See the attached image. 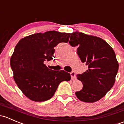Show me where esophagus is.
<instances>
[{"label": "esophagus", "mask_w": 124, "mask_h": 124, "mask_svg": "<svg viewBox=\"0 0 124 124\" xmlns=\"http://www.w3.org/2000/svg\"><path fill=\"white\" fill-rule=\"evenodd\" d=\"M71 78L73 80L76 79V75H75V73L74 71H72V72L70 73Z\"/></svg>", "instance_id": "obj_1"}]
</instances>
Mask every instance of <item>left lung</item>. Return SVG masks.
<instances>
[{
	"mask_svg": "<svg viewBox=\"0 0 124 124\" xmlns=\"http://www.w3.org/2000/svg\"><path fill=\"white\" fill-rule=\"evenodd\" d=\"M69 43L78 46V54L88 70L77 75L82 89L75 93L79 100L93 103L105 96L113 86L119 64L112 47L99 37L78 31L71 34Z\"/></svg>",
	"mask_w": 124,
	"mask_h": 124,
	"instance_id": "obj_1",
	"label": "left lung"
}]
</instances>
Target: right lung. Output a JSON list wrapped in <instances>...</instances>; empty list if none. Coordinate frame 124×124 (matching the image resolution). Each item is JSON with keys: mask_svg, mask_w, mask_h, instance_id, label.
I'll use <instances>...</instances> for the list:
<instances>
[{"mask_svg": "<svg viewBox=\"0 0 124 124\" xmlns=\"http://www.w3.org/2000/svg\"><path fill=\"white\" fill-rule=\"evenodd\" d=\"M70 34L54 30L38 33L23 38L16 44L10 60L14 79L30 100H49L62 82L70 80V73L63 70H53L44 64L53 59L54 47L68 42Z\"/></svg>", "mask_w": 124, "mask_h": 124, "instance_id": "right-lung-1", "label": "right lung"}]
</instances>
